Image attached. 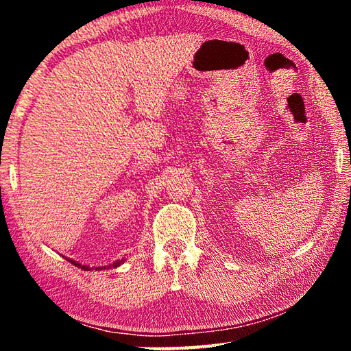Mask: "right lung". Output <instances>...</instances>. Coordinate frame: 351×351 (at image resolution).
Here are the masks:
<instances>
[{
	"instance_id": "obj_1",
	"label": "right lung",
	"mask_w": 351,
	"mask_h": 351,
	"mask_svg": "<svg viewBox=\"0 0 351 351\" xmlns=\"http://www.w3.org/2000/svg\"><path fill=\"white\" fill-rule=\"evenodd\" d=\"M71 263H73L74 266H77V268H82V269H85V271H88V269H93V268H90V266H85V265H80V263H77V261H74V260H69ZM123 263V258L122 260H117V261H114V263L112 265H110V268H117V266H121ZM96 269H106V266H99V268H96Z\"/></svg>"
}]
</instances>
